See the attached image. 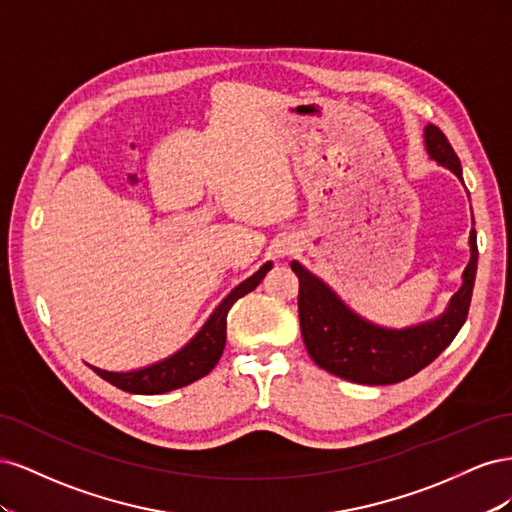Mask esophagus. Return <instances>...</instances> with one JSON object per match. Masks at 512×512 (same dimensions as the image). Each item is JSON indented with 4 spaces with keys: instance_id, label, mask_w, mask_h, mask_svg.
I'll use <instances>...</instances> for the list:
<instances>
[{
    "instance_id": "esophagus-1",
    "label": "esophagus",
    "mask_w": 512,
    "mask_h": 512,
    "mask_svg": "<svg viewBox=\"0 0 512 512\" xmlns=\"http://www.w3.org/2000/svg\"><path fill=\"white\" fill-rule=\"evenodd\" d=\"M280 254H282V256H286V254H288V250H280Z\"/></svg>"
}]
</instances>
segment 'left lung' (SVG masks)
<instances>
[{
  "label": "left lung",
  "mask_w": 512,
  "mask_h": 512,
  "mask_svg": "<svg viewBox=\"0 0 512 512\" xmlns=\"http://www.w3.org/2000/svg\"><path fill=\"white\" fill-rule=\"evenodd\" d=\"M423 138L427 156L463 183L459 158L442 130L427 123ZM468 245L470 262L444 312L406 329H389L365 320L327 282L307 271L299 260H292L290 269L299 277L301 335L314 363L337 378L374 386L395 384L418 374L453 342L468 318L478 262L474 228Z\"/></svg>",
  "instance_id": "8db88e82"
}]
</instances>
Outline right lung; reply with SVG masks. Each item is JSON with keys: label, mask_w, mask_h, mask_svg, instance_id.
Masks as SVG:
<instances>
[{"label": "right lung", "mask_w": 512, "mask_h": 512, "mask_svg": "<svg viewBox=\"0 0 512 512\" xmlns=\"http://www.w3.org/2000/svg\"><path fill=\"white\" fill-rule=\"evenodd\" d=\"M271 267L273 262L269 260L254 275L247 277L245 282L232 288L224 297V301L213 309V314L207 318V322L200 327V331L190 339V342L175 354L166 356V359L130 371H108L89 363L87 365L106 382H111L117 389L134 395H160L196 382L218 365L224 352L228 309L237 299L245 297L247 292H252L262 282V277L271 271Z\"/></svg>", "instance_id": "1"}]
</instances>
